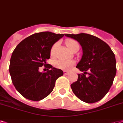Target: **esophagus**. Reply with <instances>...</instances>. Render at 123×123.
Masks as SVG:
<instances>
[{"mask_svg":"<svg viewBox=\"0 0 123 123\" xmlns=\"http://www.w3.org/2000/svg\"><path fill=\"white\" fill-rule=\"evenodd\" d=\"M63 73H64V75H67V74H68V72L66 71H64Z\"/></svg>","mask_w":123,"mask_h":123,"instance_id":"obj_1","label":"esophagus"}]
</instances>
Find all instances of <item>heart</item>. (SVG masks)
I'll return each mask as SVG.
<instances>
[{"mask_svg":"<svg viewBox=\"0 0 123 123\" xmlns=\"http://www.w3.org/2000/svg\"><path fill=\"white\" fill-rule=\"evenodd\" d=\"M59 44V43L56 42L52 46L50 50V54L52 57H54L55 55V53ZM66 45L69 49L72 51L76 46L79 45V43L74 40H68L66 42ZM74 65V62L73 61H64V60H58L55 62L54 63V66L56 68L65 71L70 70Z\"/></svg>","mask_w":123,"mask_h":123,"instance_id":"1","label":"heart"}]
</instances>
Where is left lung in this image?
Here are the masks:
<instances>
[{
	"label": "left lung",
	"mask_w": 123,
	"mask_h": 123,
	"mask_svg": "<svg viewBox=\"0 0 123 123\" xmlns=\"http://www.w3.org/2000/svg\"><path fill=\"white\" fill-rule=\"evenodd\" d=\"M77 40L82 47L83 55L76 66L81 74L71 85L76 96L88 104L99 101L107 93L116 74L115 55L106 43L92 35L65 34ZM88 74V75L86 74Z\"/></svg>",
	"instance_id": "obj_1"
}]
</instances>
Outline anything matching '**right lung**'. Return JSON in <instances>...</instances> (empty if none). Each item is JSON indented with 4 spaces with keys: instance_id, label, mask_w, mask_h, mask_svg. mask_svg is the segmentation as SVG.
<instances>
[{
    "instance_id": "obj_1",
    "label": "right lung",
    "mask_w": 123,
    "mask_h": 123,
    "mask_svg": "<svg viewBox=\"0 0 123 123\" xmlns=\"http://www.w3.org/2000/svg\"><path fill=\"white\" fill-rule=\"evenodd\" d=\"M63 37L64 34L50 31L37 33L15 48L10 60L9 73L13 85L22 96L39 101L52 92L55 81L63 75V71L47 64V60L50 57L52 46ZM43 65L48 69L45 73L39 71Z\"/></svg>"
}]
</instances>
